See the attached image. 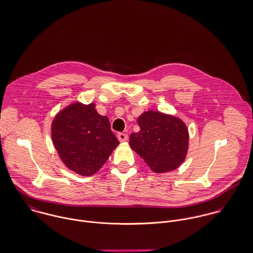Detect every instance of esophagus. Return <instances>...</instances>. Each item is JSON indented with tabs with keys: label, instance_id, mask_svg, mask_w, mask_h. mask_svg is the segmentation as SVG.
Listing matches in <instances>:
<instances>
[{
	"label": "esophagus",
	"instance_id": "1",
	"mask_svg": "<svg viewBox=\"0 0 253 253\" xmlns=\"http://www.w3.org/2000/svg\"><path fill=\"white\" fill-rule=\"evenodd\" d=\"M118 138L121 142H124V141H126L128 139V135L126 133H124V132H121L118 134Z\"/></svg>",
	"mask_w": 253,
	"mask_h": 253
}]
</instances>
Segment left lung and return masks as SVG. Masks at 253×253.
Returning <instances> with one entry per match:
<instances>
[{
  "label": "left lung",
  "mask_w": 253,
  "mask_h": 253,
  "mask_svg": "<svg viewBox=\"0 0 253 253\" xmlns=\"http://www.w3.org/2000/svg\"><path fill=\"white\" fill-rule=\"evenodd\" d=\"M140 130L131 133L129 146L157 173L173 170L185 160L188 129L174 116L147 111L137 118Z\"/></svg>",
  "instance_id": "left-lung-1"
}]
</instances>
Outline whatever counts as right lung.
Masks as SVG:
<instances>
[{
	"label": "right lung",
	"mask_w": 253,
	"mask_h": 253,
	"mask_svg": "<svg viewBox=\"0 0 253 253\" xmlns=\"http://www.w3.org/2000/svg\"><path fill=\"white\" fill-rule=\"evenodd\" d=\"M53 144L63 163L81 175H92L120 144L109 119L95 104L75 102L60 111L52 123Z\"/></svg>",
	"instance_id": "add662e5"
}]
</instances>
